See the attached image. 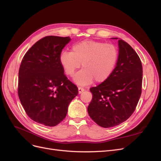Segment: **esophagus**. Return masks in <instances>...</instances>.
<instances>
[{
    "label": "esophagus",
    "instance_id": "1",
    "mask_svg": "<svg viewBox=\"0 0 161 161\" xmlns=\"http://www.w3.org/2000/svg\"><path fill=\"white\" fill-rule=\"evenodd\" d=\"M78 90H79V94L82 93V92L85 91V89L83 88H82V87H79V88H78Z\"/></svg>",
    "mask_w": 161,
    "mask_h": 161
}]
</instances>
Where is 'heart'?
I'll return each instance as SVG.
<instances>
[{"mask_svg": "<svg viewBox=\"0 0 161 161\" xmlns=\"http://www.w3.org/2000/svg\"><path fill=\"white\" fill-rule=\"evenodd\" d=\"M118 50L112 43L85 40L75 43L72 52H62L60 63L66 75L72 76L80 67L82 69L74 77L76 84L86 86L93 80L101 83L114 72L118 60Z\"/></svg>", "mask_w": 161, "mask_h": 161, "instance_id": "1", "label": "heart"}]
</instances>
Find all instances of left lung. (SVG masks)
Masks as SVG:
<instances>
[{
	"mask_svg": "<svg viewBox=\"0 0 161 161\" xmlns=\"http://www.w3.org/2000/svg\"><path fill=\"white\" fill-rule=\"evenodd\" d=\"M118 46V60L114 72L108 80L90 89L92 99L88 106L89 115L105 128L127 120L134 113L142 92V66L138 55L121 39Z\"/></svg>",
	"mask_w": 161,
	"mask_h": 161,
	"instance_id": "8db88e82",
	"label": "left lung"
}]
</instances>
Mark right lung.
<instances>
[{
    "label": "right lung",
    "mask_w": 161,
    "mask_h": 161,
    "mask_svg": "<svg viewBox=\"0 0 161 161\" xmlns=\"http://www.w3.org/2000/svg\"><path fill=\"white\" fill-rule=\"evenodd\" d=\"M70 37L46 36L24 56L19 70L18 95L26 114L36 122L55 126L65 118L70 101L79 93L60 63Z\"/></svg>",
    "instance_id": "right-lung-1"
}]
</instances>
